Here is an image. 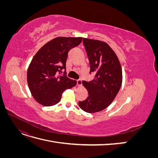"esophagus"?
<instances>
[{"instance_id":"1","label":"esophagus","mask_w":158,"mask_h":158,"mask_svg":"<svg viewBox=\"0 0 158 158\" xmlns=\"http://www.w3.org/2000/svg\"><path fill=\"white\" fill-rule=\"evenodd\" d=\"M77 85H78V86H82V80H81L80 79H79V80H77Z\"/></svg>"}]
</instances>
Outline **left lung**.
<instances>
[{
  "label": "left lung",
  "instance_id": "left-lung-1",
  "mask_svg": "<svg viewBox=\"0 0 158 158\" xmlns=\"http://www.w3.org/2000/svg\"><path fill=\"white\" fill-rule=\"evenodd\" d=\"M83 44L89 61V73L95 75L92 81H82L89 95L78 105L83 111L94 113L107 108L115 98L122 84V69L115 52L107 43L84 38Z\"/></svg>",
  "mask_w": 158,
  "mask_h": 158
}]
</instances>
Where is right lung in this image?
I'll return each mask as SVG.
<instances>
[{"label":"right lung","mask_w":158,"mask_h":158,"mask_svg":"<svg viewBox=\"0 0 158 158\" xmlns=\"http://www.w3.org/2000/svg\"><path fill=\"white\" fill-rule=\"evenodd\" d=\"M82 37H58L45 44L33 57L27 72L28 87L36 102L44 106L58 103L66 89L76 85L74 80L58 75L66 69L68 52Z\"/></svg>","instance_id":"add662e5"}]
</instances>
